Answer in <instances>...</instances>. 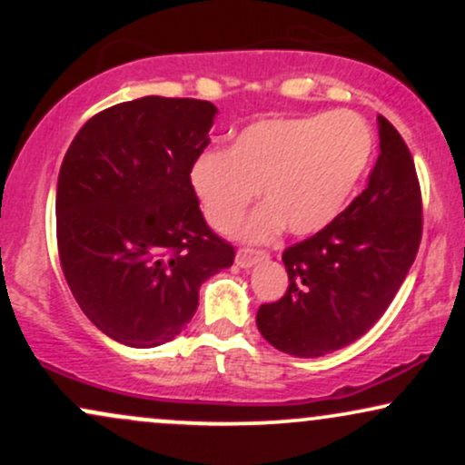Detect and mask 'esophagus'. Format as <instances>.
<instances>
[{"instance_id":"34e87169","label":"esophagus","mask_w":465,"mask_h":465,"mask_svg":"<svg viewBox=\"0 0 465 465\" xmlns=\"http://www.w3.org/2000/svg\"><path fill=\"white\" fill-rule=\"evenodd\" d=\"M266 258H269V253H266V251L240 249L236 253V264L242 266V269H249V266H253L255 262H260V260H266Z\"/></svg>"}]
</instances>
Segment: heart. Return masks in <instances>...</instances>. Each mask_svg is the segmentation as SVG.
I'll return each instance as SVG.
<instances>
[{
    "mask_svg": "<svg viewBox=\"0 0 465 465\" xmlns=\"http://www.w3.org/2000/svg\"><path fill=\"white\" fill-rule=\"evenodd\" d=\"M376 148L371 126L354 111L266 117L244 126L225 153H203L190 165V188L216 232H232L255 194L240 238L271 240L284 227L322 232L345 210Z\"/></svg>",
    "mask_w": 465,
    "mask_h": 465,
    "instance_id": "heart-1",
    "label": "heart"
}]
</instances>
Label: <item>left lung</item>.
Listing matches in <instances>:
<instances>
[{
    "label": "left lung",
    "mask_w": 465,
    "mask_h": 465,
    "mask_svg": "<svg viewBox=\"0 0 465 465\" xmlns=\"http://www.w3.org/2000/svg\"><path fill=\"white\" fill-rule=\"evenodd\" d=\"M381 154L367 188L317 232L284 251V297L262 303L260 334L300 359L361 339L402 286L421 240V194L407 143L378 115Z\"/></svg>",
    "instance_id": "1"
}]
</instances>
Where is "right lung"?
I'll return each mask as SVG.
<instances>
[{
	"label": "right lung",
	"mask_w": 465,
	"mask_h": 465,
	"mask_svg": "<svg viewBox=\"0 0 465 465\" xmlns=\"http://www.w3.org/2000/svg\"><path fill=\"white\" fill-rule=\"evenodd\" d=\"M207 100L146 98L95 114L69 143L56 185V242L80 311L129 348L177 336L207 277L233 264L190 188L210 143Z\"/></svg>",
	"instance_id": "1"
}]
</instances>
